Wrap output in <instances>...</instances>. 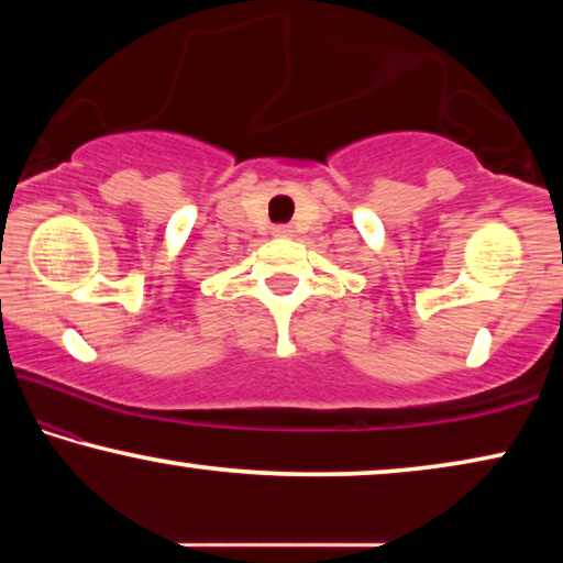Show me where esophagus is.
Returning a JSON list of instances; mask_svg holds the SVG:
<instances>
[{
    "label": "esophagus",
    "mask_w": 563,
    "mask_h": 563,
    "mask_svg": "<svg viewBox=\"0 0 563 563\" xmlns=\"http://www.w3.org/2000/svg\"><path fill=\"white\" fill-rule=\"evenodd\" d=\"M291 230L289 228H284V225H279V228H274V235H289Z\"/></svg>",
    "instance_id": "obj_1"
}]
</instances>
